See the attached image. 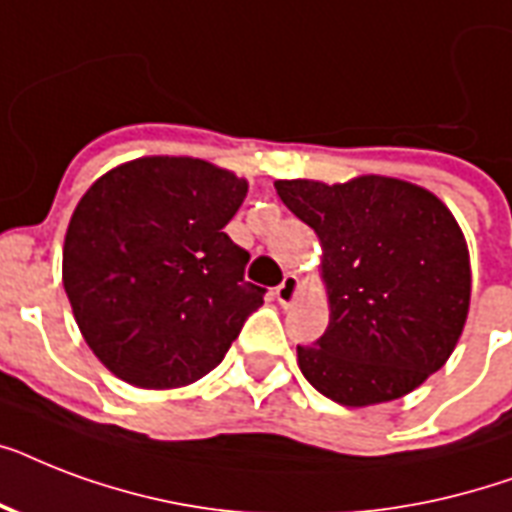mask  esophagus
Wrapping results in <instances>:
<instances>
[{"label": "esophagus", "instance_id": "1", "mask_svg": "<svg viewBox=\"0 0 512 512\" xmlns=\"http://www.w3.org/2000/svg\"><path fill=\"white\" fill-rule=\"evenodd\" d=\"M297 295H300V279H297L295 273H287L284 281L276 287V300H279L284 308H289V305L297 300Z\"/></svg>", "mask_w": 512, "mask_h": 512}]
</instances>
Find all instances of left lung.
Here are the masks:
<instances>
[{"label":"left lung","mask_w":512,"mask_h":512,"mask_svg":"<svg viewBox=\"0 0 512 512\" xmlns=\"http://www.w3.org/2000/svg\"><path fill=\"white\" fill-rule=\"evenodd\" d=\"M321 244L329 327L297 345L305 380L342 406L412 393L457 348L470 311V252L444 201L398 177L276 180Z\"/></svg>","instance_id":"obj_1"}]
</instances>
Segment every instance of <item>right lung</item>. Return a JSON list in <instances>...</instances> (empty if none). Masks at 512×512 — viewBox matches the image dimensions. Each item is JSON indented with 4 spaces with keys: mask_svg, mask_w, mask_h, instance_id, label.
I'll return each instance as SVG.
<instances>
[{
    "mask_svg": "<svg viewBox=\"0 0 512 512\" xmlns=\"http://www.w3.org/2000/svg\"><path fill=\"white\" fill-rule=\"evenodd\" d=\"M249 183L193 156H143L100 175L63 241V287L84 342L135 388H185L215 369L263 287L223 231Z\"/></svg>",
    "mask_w": 512,
    "mask_h": 512,
    "instance_id": "add662e5",
    "label": "right lung"
}]
</instances>
